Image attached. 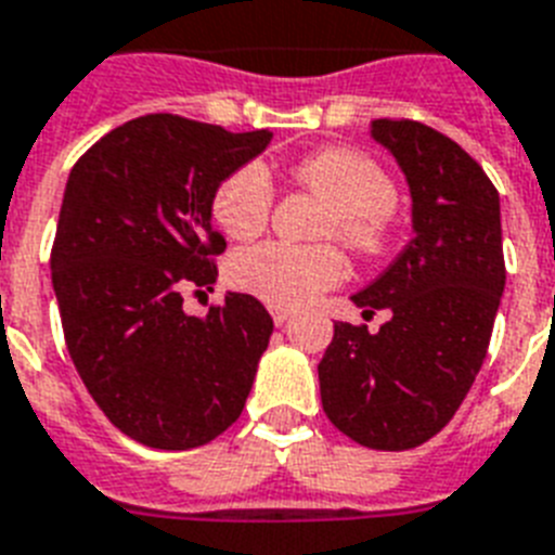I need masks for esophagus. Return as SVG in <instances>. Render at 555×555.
<instances>
[{
  "instance_id": "obj_1",
  "label": "esophagus",
  "mask_w": 555,
  "mask_h": 555,
  "mask_svg": "<svg viewBox=\"0 0 555 555\" xmlns=\"http://www.w3.org/2000/svg\"><path fill=\"white\" fill-rule=\"evenodd\" d=\"M270 317H273V322H276V324H285L287 319L293 317V310H287V308H270Z\"/></svg>"
}]
</instances>
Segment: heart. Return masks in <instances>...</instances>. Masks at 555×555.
<instances>
[{
  "instance_id": "obj_1",
  "label": "heart",
  "mask_w": 555,
  "mask_h": 555,
  "mask_svg": "<svg viewBox=\"0 0 555 555\" xmlns=\"http://www.w3.org/2000/svg\"><path fill=\"white\" fill-rule=\"evenodd\" d=\"M293 182L308 188L331 205L324 236H339L359 254H373L385 236V216L396 205V184L364 153L327 147L310 153L291 168ZM273 210V182L262 165H242L214 193V222L233 238H254L268 228ZM228 276L238 291L256 299L296 308L317 293L339 285L345 259L331 245H285L264 242L245 247L228 264Z\"/></svg>"
}]
</instances>
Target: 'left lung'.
Instances as JSON below:
<instances>
[{
  "label": "left lung",
  "mask_w": 555,
  "mask_h": 555,
  "mask_svg": "<svg viewBox=\"0 0 555 555\" xmlns=\"http://www.w3.org/2000/svg\"><path fill=\"white\" fill-rule=\"evenodd\" d=\"M410 191L413 238L376 282L353 293L379 331L333 324L319 362L322 408L373 450H410L465 402L488 356L504 293L502 207L479 162L439 130L410 119L371 121Z\"/></svg>",
  "instance_id": "8db88e82"
}]
</instances>
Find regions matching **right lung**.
Masks as SVG:
<instances>
[{"instance_id": "right-lung-1", "label": "right lung", "mask_w": 555, "mask_h": 555, "mask_svg": "<svg viewBox=\"0 0 555 555\" xmlns=\"http://www.w3.org/2000/svg\"><path fill=\"white\" fill-rule=\"evenodd\" d=\"M273 133L151 114L102 137L67 176L51 279L67 350L121 434L191 450L245 408L273 319L247 293L184 313L188 287L216 282V188Z\"/></svg>"}]
</instances>
